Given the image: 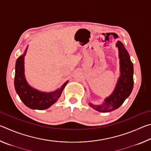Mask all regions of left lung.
<instances>
[{
    "instance_id": "left-lung-1",
    "label": "left lung",
    "mask_w": 151,
    "mask_h": 151,
    "mask_svg": "<svg viewBox=\"0 0 151 151\" xmlns=\"http://www.w3.org/2000/svg\"><path fill=\"white\" fill-rule=\"evenodd\" d=\"M116 47L119 50L120 76L114 91L104 99L101 104L88 103L89 106L99 112H108L118 109L129 96L133 88L134 68L129 52L121 41L116 42Z\"/></svg>"
}]
</instances>
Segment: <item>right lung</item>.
I'll list each match as a JSON object with an SVG mask.
<instances>
[{
	"mask_svg": "<svg viewBox=\"0 0 151 151\" xmlns=\"http://www.w3.org/2000/svg\"><path fill=\"white\" fill-rule=\"evenodd\" d=\"M28 47L23 55L17 58L15 66L14 87L20 100L27 107L34 110H45L49 108L60 98L68 81L61 87L49 93L40 91L34 88L27 83L24 75V57Z\"/></svg>",
	"mask_w": 151,
	"mask_h": 151,
	"instance_id": "obj_1",
	"label": "right lung"
}]
</instances>
